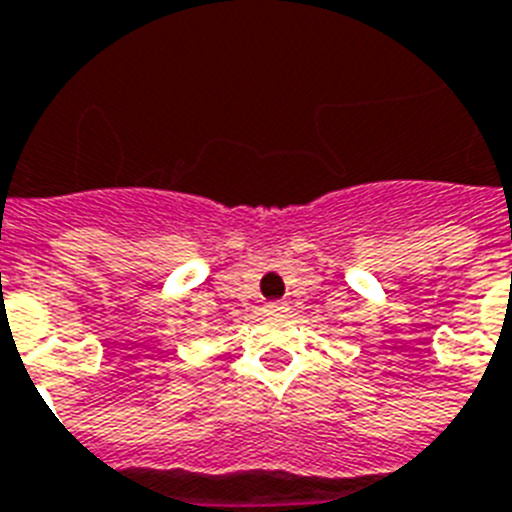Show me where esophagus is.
Here are the masks:
<instances>
[{"mask_svg": "<svg viewBox=\"0 0 512 512\" xmlns=\"http://www.w3.org/2000/svg\"><path fill=\"white\" fill-rule=\"evenodd\" d=\"M284 310H289L286 302H268V305H265V313H284Z\"/></svg>", "mask_w": 512, "mask_h": 512, "instance_id": "esophagus-1", "label": "esophagus"}]
</instances>
